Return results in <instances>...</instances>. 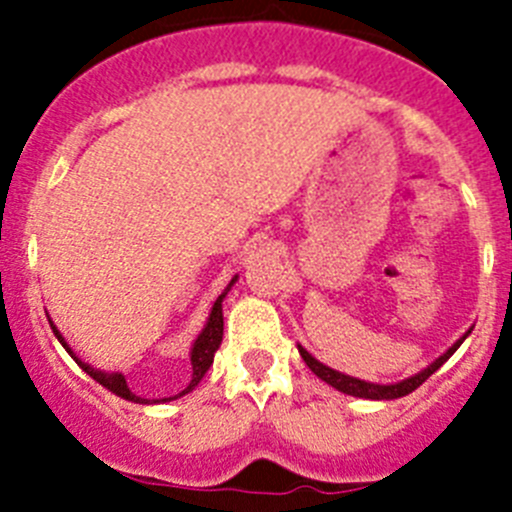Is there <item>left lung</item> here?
<instances>
[{"label": "left lung", "instance_id": "obj_1", "mask_svg": "<svg viewBox=\"0 0 512 512\" xmlns=\"http://www.w3.org/2000/svg\"><path fill=\"white\" fill-rule=\"evenodd\" d=\"M472 333V328L464 333V336L459 338L456 343H451L446 351H443L438 359H433L431 364L425 366V369H420L418 374H413V377L402 379V382H395V384H379V382H366V379H359V377H351V374H343V372H336V369H330V366H325L323 361H318L315 356L307 351V348H302L300 343H297V351H300L302 361H305L307 366H310V372L315 374L318 379H323L325 384H330L333 390L343 392V395H351V397H361V400H397V397H405L410 395V392H415L420 387V384L425 382V379L431 377L433 372H438L446 361L454 356L456 348L461 346V343L467 341V336Z\"/></svg>", "mask_w": 512, "mask_h": 512}]
</instances>
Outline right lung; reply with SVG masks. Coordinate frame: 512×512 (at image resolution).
Segmentation results:
<instances>
[{
    "mask_svg": "<svg viewBox=\"0 0 512 512\" xmlns=\"http://www.w3.org/2000/svg\"><path fill=\"white\" fill-rule=\"evenodd\" d=\"M235 282H238V274H235V277L230 279L228 287L223 289V295L217 297L215 305H212V310H210V318H207L205 328L200 330V336L194 338L192 351H189V361H192V379H189V384H187V387H184L182 392H179V395L161 397V400H146V397L135 395V392L128 387V382H125V374H122V372H104V369H97V366L87 364V361H81L79 356L74 354V348L69 346V341H66V338L61 336V330H58L56 325H53L51 318H48V323H51V328H53V333H56L58 343H61V346L66 348V351H69L71 359H74L76 364H79L81 369H84V372H87L89 377L94 379V382H99V384H102V387H107V390H110L112 395L122 397V400L138 402V405H158V402H171V400H179V397L189 395V392H192L194 387H197V384L202 382V377H205L207 369H210V366H212V359H215V351H217V348H220V343H223V300H225V295H228L230 287H233ZM45 315H48V312H45Z\"/></svg>",
    "mask_w": 512,
    "mask_h": 512,
    "instance_id": "1",
    "label": "right lung"
}]
</instances>
